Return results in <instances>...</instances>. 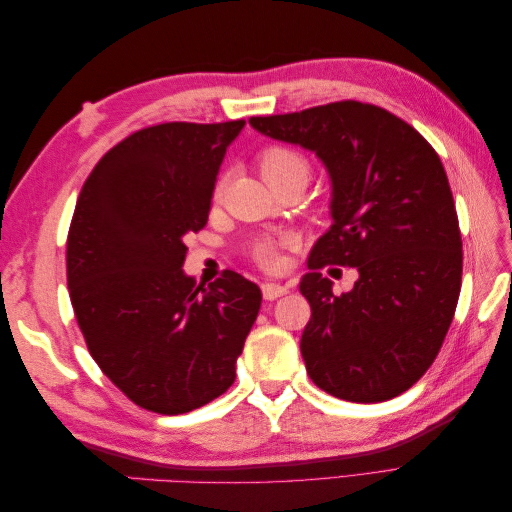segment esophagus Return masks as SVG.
<instances>
[{
    "label": "esophagus",
    "mask_w": 512,
    "mask_h": 512,
    "mask_svg": "<svg viewBox=\"0 0 512 512\" xmlns=\"http://www.w3.org/2000/svg\"><path fill=\"white\" fill-rule=\"evenodd\" d=\"M286 292H288V286L273 284V282H265V284H262V297H265L267 301H275L277 297H284Z\"/></svg>",
    "instance_id": "esophagus-1"
}]
</instances>
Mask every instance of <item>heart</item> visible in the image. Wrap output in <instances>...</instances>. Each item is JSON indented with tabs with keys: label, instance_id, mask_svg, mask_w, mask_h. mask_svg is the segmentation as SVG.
Masks as SVG:
<instances>
[{
	"label": "heart",
	"instance_id": "b5f03b06",
	"mask_svg": "<svg viewBox=\"0 0 512 512\" xmlns=\"http://www.w3.org/2000/svg\"><path fill=\"white\" fill-rule=\"evenodd\" d=\"M260 173L269 185L301 179L307 183L309 177V162L301 151L286 147V145H273L260 153ZM224 190V181L220 179L215 185V196H220ZM286 239H262L254 245V258L258 265L265 269H275L280 265V247Z\"/></svg>",
	"mask_w": 512,
	"mask_h": 512
}]
</instances>
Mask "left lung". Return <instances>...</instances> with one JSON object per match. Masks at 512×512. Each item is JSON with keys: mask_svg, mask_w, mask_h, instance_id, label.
Instances as JSON below:
<instances>
[{"mask_svg": "<svg viewBox=\"0 0 512 512\" xmlns=\"http://www.w3.org/2000/svg\"><path fill=\"white\" fill-rule=\"evenodd\" d=\"M273 141L316 153L331 179V228L307 258L301 337L309 378L333 397L376 404L408 391L436 359L461 290V235L438 153L374 104L333 102L252 117ZM354 266L342 298L319 269Z\"/></svg>", "mask_w": 512, "mask_h": 512, "instance_id": "obj_1", "label": "left lung"}]
</instances>
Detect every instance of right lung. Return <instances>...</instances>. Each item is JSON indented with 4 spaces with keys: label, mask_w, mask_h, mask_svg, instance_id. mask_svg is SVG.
Listing matches in <instances>:
<instances>
[{
    "label": "right lung",
    "mask_w": 512,
    "mask_h": 512,
    "mask_svg": "<svg viewBox=\"0 0 512 512\" xmlns=\"http://www.w3.org/2000/svg\"><path fill=\"white\" fill-rule=\"evenodd\" d=\"M245 121L160 123L104 153L76 200L68 290L87 348L136 406L183 414L235 382L262 292L235 271L185 275V235L209 220L228 145Z\"/></svg>",
    "instance_id": "obj_1"
}]
</instances>
